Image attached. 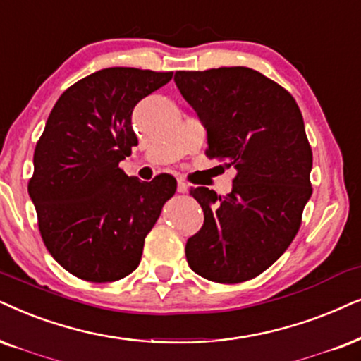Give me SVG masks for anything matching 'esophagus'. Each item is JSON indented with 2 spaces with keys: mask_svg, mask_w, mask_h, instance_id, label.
<instances>
[{
  "mask_svg": "<svg viewBox=\"0 0 361 361\" xmlns=\"http://www.w3.org/2000/svg\"><path fill=\"white\" fill-rule=\"evenodd\" d=\"M176 190H178V193H186V191H188V185H186L183 180H178Z\"/></svg>",
  "mask_w": 361,
  "mask_h": 361,
  "instance_id": "obj_1",
  "label": "esophagus"
}]
</instances>
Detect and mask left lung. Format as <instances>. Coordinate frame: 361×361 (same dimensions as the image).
I'll list each match as a JSON object with an SVG mask.
<instances>
[{
    "instance_id": "left-lung-1",
    "label": "left lung",
    "mask_w": 361,
    "mask_h": 361,
    "mask_svg": "<svg viewBox=\"0 0 361 361\" xmlns=\"http://www.w3.org/2000/svg\"><path fill=\"white\" fill-rule=\"evenodd\" d=\"M175 83L207 128L209 158L236 170L233 190H191L204 223L186 241L200 276L241 283L285 253L312 196L313 154L295 98L245 66L176 71Z\"/></svg>"
}]
</instances>
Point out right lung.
Returning <instances> with one entry per match:
<instances>
[{
    "mask_svg": "<svg viewBox=\"0 0 361 361\" xmlns=\"http://www.w3.org/2000/svg\"><path fill=\"white\" fill-rule=\"evenodd\" d=\"M173 73L104 68L70 86L35 148L28 193L51 257L86 281H116L140 264L145 238L176 180L140 181L120 161L138 145L131 115Z\"/></svg>",
    "mask_w": 361,
    "mask_h": 361,
    "instance_id": "add662e5",
    "label": "right lung"
}]
</instances>
